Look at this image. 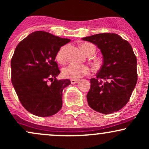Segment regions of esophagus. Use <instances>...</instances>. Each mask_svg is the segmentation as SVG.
<instances>
[{
	"label": "esophagus",
	"instance_id": "34e87169",
	"mask_svg": "<svg viewBox=\"0 0 149 149\" xmlns=\"http://www.w3.org/2000/svg\"><path fill=\"white\" fill-rule=\"evenodd\" d=\"M78 81H79L78 80H74V79H71V84H76V83H78Z\"/></svg>",
	"mask_w": 149,
	"mask_h": 149
}]
</instances>
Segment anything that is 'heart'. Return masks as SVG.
I'll use <instances>...</instances> for the list:
<instances>
[{"mask_svg":"<svg viewBox=\"0 0 149 149\" xmlns=\"http://www.w3.org/2000/svg\"><path fill=\"white\" fill-rule=\"evenodd\" d=\"M65 49L66 47L63 46L59 49L56 55V59L60 63H63L65 60ZM81 49L85 54L87 55L91 52H95V46L92 44H83L81 45ZM90 72V69L86 65L83 64H70L65 66L62 69L61 73L64 78H71V79L77 80L81 77L88 75Z\"/></svg>","mask_w":149,"mask_h":149,"instance_id":"obj_1","label":"heart"}]
</instances>
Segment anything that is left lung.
<instances>
[{
  "instance_id": "obj_1",
  "label": "left lung",
  "mask_w": 149,
  "mask_h": 149,
  "mask_svg": "<svg viewBox=\"0 0 149 149\" xmlns=\"http://www.w3.org/2000/svg\"><path fill=\"white\" fill-rule=\"evenodd\" d=\"M95 44L103 55V64L92 78L87 95L93 110L109 114L123 108L137 82L136 58L127 40L116 33H99L82 38ZM100 79L106 80L102 83Z\"/></svg>"
}]
</instances>
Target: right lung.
<instances>
[{
	"label": "right lung",
	"mask_w": 149,
	"mask_h": 149,
	"mask_svg": "<svg viewBox=\"0 0 149 149\" xmlns=\"http://www.w3.org/2000/svg\"><path fill=\"white\" fill-rule=\"evenodd\" d=\"M70 41L38 31L15 48L11 59L12 83L22 106L31 113L48 117L61 109L63 90L71 81L57 80L60 71L54 60L61 46Z\"/></svg>",
	"instance_id": "1"
}]
</instances>
